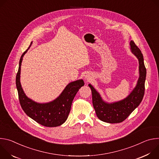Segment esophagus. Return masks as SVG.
<instances>
[{"instance_id":"1","label":"esophagus","mask_w":159,"mask_h":159,"mask_svg":"<svg viewBox=\"0 0 159 159\" xmlns=\"http://www.w3.org/2000/svg\"><path fill=\"white\" fill-rule=\"evenodd\" d=\"M93 79V77L90 75V74H87L86 75H85V80L86 82H89L90 80H91Z\"/></svg>"}]
</instances>
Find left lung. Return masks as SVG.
<instances>
[{
    "instance_id": "1",
    "label": "left lung",
    "mask_w": 159,
    "mask_h": 159,
    "mask_svg": "<svg viewBox=\"0 0 159 159\" xmlns=\"http://www.w3.org/2000/svg\"><path fill=\"white\" fill-rule=\"evenodd\" d=\"M130 47L131 52L137 57L139 61L140 77L137 86L126 99L114 103H106L102 101L96 89L89 84L92 90L93 104L96 115L102 121L109 123H118L123 121L139 106L143 99L147 74L143 57L140 50L132 40L130 41Z\"/></svg>"
}]
</instances>
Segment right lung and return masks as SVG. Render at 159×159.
I'll return each mask as SVG.
<instances>
[{
	"label": "right lung",
	"instance_id": "right-lung-1",
	"mask_svg": "<svg viewBox=\"0 0 159 159\" xmlns=\"http://www.w3.org/2000/svg\"><path fill=\"white\" fill-rule=\"evenodd\" d=\"M27 51L28 50L21 55L16 79L20 106L29 117L39 124L47 127L60 126L66 120L74 98L79 89L84 85V80H78L68 84L60 96L52 102L40 104L32 101L25 95L20 83L21 62Z\"/></svg>",
	"mask_w": 159,
	"mask_h": 159
}]
</instances>
